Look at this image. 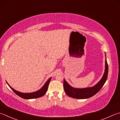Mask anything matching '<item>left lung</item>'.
<instances>
[{"mask_svg":"<svg viewBox=\"0 0 120 120\" xmlns=\"http://www.w3.org/2000/svg\"><path fill=\"white\" fill-rule=\"evenodd\" d=\"M105 63V71H104L103 77L97 84L92 87L82 89L75 88L70 86L64 79V90L66 94L70 97L80 99H88V98H91L94 95L102 88V86H103L107 80L108 75V64L106 59Z\"/></svg>","mask_w":120,"mask_h":120,"instance_id":"8db88e82","label":"left lung"}]
</instances>
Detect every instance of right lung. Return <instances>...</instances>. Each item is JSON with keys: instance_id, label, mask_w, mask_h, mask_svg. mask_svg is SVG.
I'll list each match as a JSON object with an SVG mask.
<instances>
[{"instance_id": "add662e5", "label": "right lung", "mask_w": 120, "mask_h": 120, "mask_svg": "<svg viewBox=\"0 0 120 120\" xmlns=\"http://www.w3.org/2000/svg\"><path fill=\"white\" fill-rule=\"evenodd\" d=\"M51 79V78H50L47 82L45 83V84H44L42 88H41L40 90H39L37 91H36V92H32V93H22L20 92H19V91H17L16 90H15V89L11 88L9 84L7 82V84L10 87L11 89L14 91V92L16 93V94L18 95L21 98H23V99H36V98H38L43 96L45 94V93H46L47 91L48 90V86L50 82V80Z\"/></svg>"}]
</instances>
